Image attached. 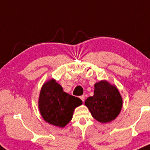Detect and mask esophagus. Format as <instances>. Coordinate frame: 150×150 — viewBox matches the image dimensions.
I'll return each mask as SVG.
<instances>
[{"mask_svg": "<svg viewBox=\"0 0 150 150\" xmlns=\"http://www.w3.org/2000/svg\"><path fill=\"white\" fill-rule=\"evenodd\" d=\"M80 98H81V100H82V101H84V100H85V96H84L83 95V96H80Z\"/></svg>", "mask_w": 150, "mask_h": 150, "instance_id": "obj_1", "label": "esophagus"}]
</instances>
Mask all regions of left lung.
<instances>
[{
	"mask_svg": "<svg viewBox=\"0 0 150 150\" xmlns=\"http://www.w3.org/2000/svg\"><path fill=\"white\" fill-rule=\"evenodd\" d=\"M93 96L85 100L93 118L103 123L115 120L120 113L122 100L115 86L106 81H100L94 85Z\"/></svg>",
	"mask_w": 150,
	"mask_h": 150,
	"instance_id": "obj_1",
	"label": "left lung"
}]
</instances>
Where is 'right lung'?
Masks as SVG:
<instances>
[{
  "mask_svg": "<svg viewBox=\"0 0 150 150\" xmlns=\"http://www.w3.org/2000/svg\"><path fill=\"white\" fill-rule=\"evenodd\" d=\"M82 104L79 98L65 93L54 79L43 84L39 97V109L43 119L59 127L66 126L72 119L75 108Z\"/></svg>",
  "mask_w": 150,
  "mask_h": 150,
  "instance_id": "right-lung-1",
  "label": "right lung"
}]
</instances>
